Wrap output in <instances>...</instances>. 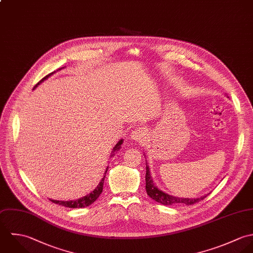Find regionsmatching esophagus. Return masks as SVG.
I'll use <instances>...</instances> for the list:
<instances>
[{
    "label": "esophagus",
    "mask_w": 253,
    "mask_h": 253,
    "mask_svg": "<svg viewBox=\"0 0 253 253\" xmlns=\"http://www.w3.org/2000/svg\"><path fill=\"white\" fill-rule=\"evenodd\" d=\"M130 138L132 141L134 142H137L139 144H143L147 141V138H148V132L145 128H142V127H139V128H136L130 135Z\"/></svg>",
    "instance_id": "34e87169"
}]
</instances>
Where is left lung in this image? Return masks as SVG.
<instances>
[{"label":"left lung","mask_w":253,"mask_h":253,"mask_svg":"<svg viewBox=\"0 0 253 253\" xmlns=\"http://www.w3.org/2000/svg\"><path fill=\"white\" fill-rule=\"evenodd\" d=\"M144 155L146 157L145 153H144ZM146 165H147V173H146L147 194L149 195V197H151L152 200H154L155 202L161 203L163 205H176V204L191 205V204H194L196 202H201L204 198H206L207 195L201 197V198H197V199H189V198L186 199V198L174 197V196H171V195H168V194L164 193L163 191L158 189L157 186L154 184V182L152 180L151 170H150V167H149V164H148L147 160H146Z\"/></svg>","instance_id":"obj_1"}]
</instances>
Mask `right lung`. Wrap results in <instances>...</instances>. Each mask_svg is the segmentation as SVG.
Wrapping results in <instances>:
<instances>
[{"label":"right lung","instance_id":"1","mask_svg":"<svg viewBox=\"0 0 253 253\" xmlns=\"http://www.w3.org/2000/svg\"><path fill=\"white\" fill-rule=\"evenodd\" d=\"M62 68H64V67H61V68L57 69V71L60 70V69H62ZM54 72H55V71H53L51 74H49V75H47L46 77H44V78L34 87V89H35L39 84H41L43 81L47 80ZM34 89H33V90H34ZM122 144H123V139L119 140V141L117 142V144L114 146V148H113V150H112V152H111V154H110V157L114 156L116 152H118L120 151ZM107 169H108V167H106V169H105V171H104V175H103V177L101 178V182L99 183V185L97 186V188H96L93 192H91L90 194H88L87 196H85V197H83V198H80V199H78V200H75V201H54V200H51V199H50V201H51L53 203H56V204H59V205L65 206V207H69V208H82V207H87V206L91 205L93 202L97 201V199L100 197V195H101V192H102V187H103L104 178H105V174H106V172H107Z\"/></svg>","mask_w":253,"mask_h":253}]
</instances>
